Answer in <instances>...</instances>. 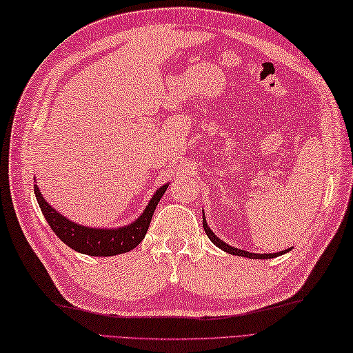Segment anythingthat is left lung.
Here are the masks:
<instances>
[{
  "label": "left lung",
  "instance_id": "1",
  "mask_svg": "<svg viewBox=\"0 0 353 353\" xmlns=\"http://www.w3.org/2000/svg\"><path fill=\"white\" fill-rule=\"evenodd\" d=\"M203 229L206 232L208 238L211 239V241L219 247V249L224 250L226 253H230V254H238V256H244V258H249V259H272V258H276V256H281V254L290 252L291 249H285L282 252H277V253H250L247 250H241V249H236V247H232L229 245L228 243H224L223 239H220L219 236H216L214 232L211 230V228L208 226V221H206V216H205V212H203Z\"/></svg>",
  "mask_w": 353,
  "mask_h": 353
}]
</instances>
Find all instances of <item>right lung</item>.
<instances>
[{
    "label": "right lung",
    "mask_w": 353,
    "mask_h": 353,
    "mask_svg": "<svg viewBox=\"0 0 353 353\" xmlns=\"http://www.w3.org/2000/svg\"><path fill=\"white\" fill-rule=\"evenodd\" d=\"M167 188L168 183L157 188L138 219L119 228H89L68 220L43 199L37 183H34V196L52 232L72 250L89 256H115L130 252L144 239L154 209Z\"/></svg>",
    "instance_id": "1"
}]
</instances>
